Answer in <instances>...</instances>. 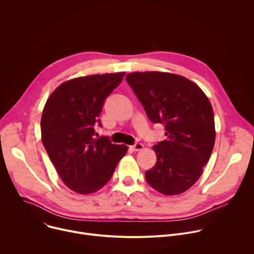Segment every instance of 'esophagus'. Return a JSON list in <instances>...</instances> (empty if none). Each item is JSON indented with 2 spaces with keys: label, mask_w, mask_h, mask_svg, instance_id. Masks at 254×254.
Masks as SVG:
<instances>
[{
  "label": "esophagus",
  "mask_w": 254,
  "mask_h": 254,
  "mask_svg": "<svg viewBox=\"0 0 254 254\" xmlns=\"http://www.w3.org/2000/svg\"><path fill=\"white\" fill-rule=\"evenodd\" d=\"M132 150L133 151H139V150H142V148H143V146H142V143L141 142H138V141H136V142H134L133 144H132Z\"/></svg>",
  "instance_id": "esophagus-1"
}]
</instances>
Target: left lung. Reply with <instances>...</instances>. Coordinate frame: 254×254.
Listing matches in <instances>:
<instances>
[{
	"label": "left lung",
	"instance_id": "8db88e82",
	"mask_svg": "<svg viewBox=\"0 0 254 254\" xmlns=\"http://www.w3.org/2000/svg\"><path fill=\"white\" fill-rule=\"evenodd\" d=\"M149 120L165 127L154 150L157 163L146 171L148 184L164 195L192 187L203 173L215 142L212 105L191 80L166 72H132L126 76Z\"/></svg>",
	"mask_w": 254,
	"mask_h": 254
}]
</instances>
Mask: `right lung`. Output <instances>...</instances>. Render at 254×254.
Listing matches in <instances>:
<instances>
[{"label":"right lung","instance_id":"obj_1","mask_svg":"<svg viewBox=\"0 0 254 254\" xmlns=\"http://www.w3.org/2000/svg\"><path fill=\"white\" fill-rule=\"evenodd\" d=\"M125 72L68 80L49 96L41 118L43 146L64 184L79 194H91L111 180L126 155V144L108 136L95 137L94 127L106 97ZM96 135V134H95Z\"/></svg>","mask_w":254,"mask_h":254}]
</instances>
